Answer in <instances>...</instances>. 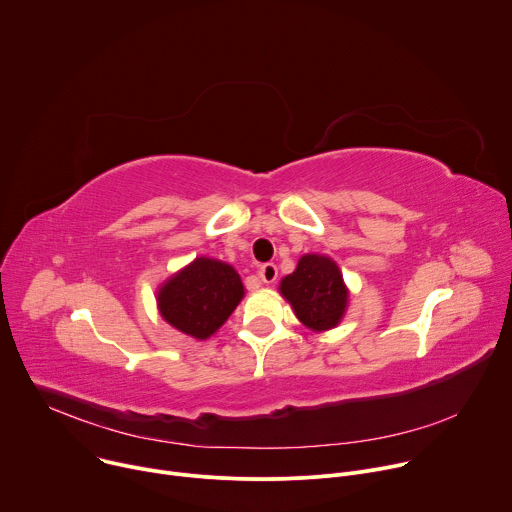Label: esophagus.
<instances>
[{
	"instance_id": "1",
	"label": "esophagus",
	"mask_w": 512,
	"mask_h": 512,
	"mask_svg": "<svg viewBox=\"0 0 512 512\" xmlns=\"http://www.w3.org/2000/svg\"><path fill=\"white\" fill-rule=\"evenodd\" d=\"M257 273L263 283H273L277 279V267L273 263H263Z\"/></svg>"
}]
</instances>
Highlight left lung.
Segmentation results:
<instances>
[{
    "label": "left lung",
    "instance_id": "obj_1",
    "mask_svg": "<svg viewBox=\"0 0 512 512\" xmlns=\"http://www.w3.org/2000/svg\"><path fill=\"white\" fill-rule=\"evenodd\" d=\"M279 291L298 320L314 332L338 326L348 306L342 273L336 261L326 255H304L296 271L281 279Z\"/></svg>",
    "mask_w": 512,
    "mask_h": 512
}]
</instances>
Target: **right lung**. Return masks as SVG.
Here are the masks:
<instances>
[{"label": "right lung", "instance_id": "1", "mask_svg": "<svg viewBox=\"0 0 512 512\" xmlns=\"http://www.w3.org/2000/svg\"><path fill=\"white\" fill-rule=\"evenodd\" d=\"M245 296L233 265L196 257L158 289V310L176 330L206 340L221 328Z\"/></svg>", "mask_w": 512, "mask_h": 512}]
</instances>
